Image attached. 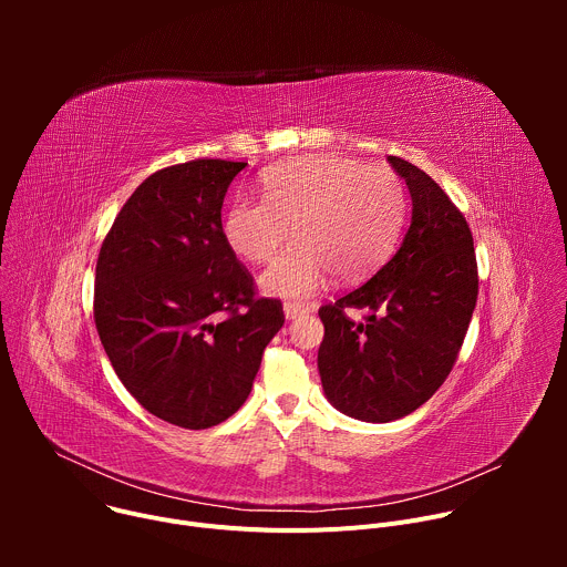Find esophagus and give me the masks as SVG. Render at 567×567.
Here are the masks:
<instances>
[{
    "mask_svg": "<svg viewBox=\"0 0 567 567\" xmlns=\"http://www.w3.org/2000/svg\"><path fill=\"white\" fill-rule=\"evenodd\" d=\"M307 313H309V309L302 307V305H296V302H287L285 305V318L287 320H296V318H302Z\"/></svg>",
    "mask_w": 567,
    "mask_h": 567,
    "instance_id": "obj_1",
    "label": "esophagus"
}]
</instances>
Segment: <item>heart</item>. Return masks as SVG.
<instances>
[{
	"instance_id": "heart-1",
	"label": "heart",
	"mask_w": 567,
	"mask_h": 567,
	"mask_svg": "<svg viewBox=\"0 0 567 567\" xmlns=\"http://www.w3.org/2000/svg\"><path fill=\"white\" fill-rule=\"evenodd\" d=\"M265 199L239 195L224 213L228 247L247 262H269L267 293L307 300L337 274L352 282L372 274L399 235L406 197L394 171L363 166L341 154H311L287 161L262 177Z\"/></svg>"
}]
</instances>
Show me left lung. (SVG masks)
<instances>
[{"instance_id": "8db88e82", "label": "left lung", "mask_w": 567, "mask_h": 567, "mask_svg": "<svg viewBox=\"0 0 567 567\" xmlns=\"http://www.w3.org/2000/svg\"><path fill=\"white\" fill-rule=\"evenodd\" d=\"M413 215L396 254L318 316L322 390L334 409L372 424L406 417L446 381L477 300L473 235L449 195L417 166L388 156ZM369 316L354 323L344 309Z\"/></svg>"}]
</instances>
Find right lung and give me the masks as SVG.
I'll return each instance as SVG.
<instances>
[{
  "mask_svg": "<svg viewBox=\"0 0 567 567\" xmlns=\"http://www.w3.org/2000/svg\"><path fill=\"white\" fill-rule=\"evenodd\" d=\"M241 161L195 158L150 175L116 215L96 262L94 320L114 372L154 417L202 431L247 401L285 322L258 298L221 228Z\"/></svg>",
  "mask_w": 567,
  "mask_h": 567,
  "instance_id": "obj_1",
  "label": "right lung"
}]
</instances>
